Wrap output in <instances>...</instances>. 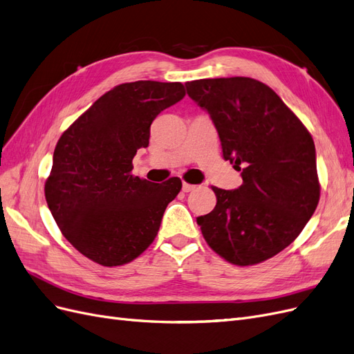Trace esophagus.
Returning <instances> with one entry per match:
<instances>
[{"label": "esophagus", "instance_id": "esophagus-1", "mask_svg": "<svg viewBox=\"0 0 354 354\" xmlns=\"http://www.w3.org/2000/svg\"><path fill=\"white\" fill-rule=\"evenodd\" d=\"M196 189V186H194V185H189V183H183V192H192V190H195Z\"/></svg>", "mask_w": 354, "mask_h": 354}]
</instances>
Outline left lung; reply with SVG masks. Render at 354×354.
<instances>
[{"instance_id":"8db88e82","label":"left lung","mask_w":354,"mask_h":354,"mask_svg":"<svg viewBox=\"0 0 354 354\" xmlns=\"http://www.w3.org/2000/svg\"><path fill=\"white\" fill-rule=\"evenodd\" d=\"M189 97L217 128L223 158L243 183L212 187L216 208L196 218L203 238L224 260L252 266L298 236L319 203L312 136L269 85L233 77L186 82Z\"/></svg>"}]
</instances>
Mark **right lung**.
Listing matches in <instances>:
<instances>
[{"mask_svg": "<svg viewBox=\"0 0 354 354\" xmlns=\"http://www.w3.org/2000/svg\"><path fill=\"white\" fill-rule=\"evenodd\" d=\"M185 94L181 82L116 85L59 138L46 201L63 236L94 263H130L156 238L181 180L134 177L133 158L149 146L155 118Z\"/></svg>", "mask_w": 354, "mask_h": 354, "instance_id": "right-lung-1", "label": "right lung"}]
</instances>
